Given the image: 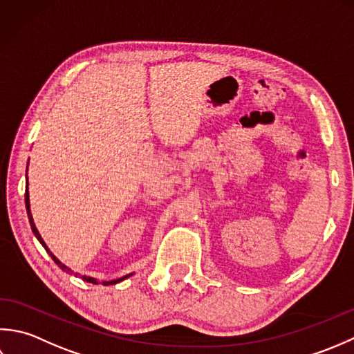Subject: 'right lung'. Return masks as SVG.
I'll list each match as a JSON object with an SVG mask.
<instances>
[{
	"instance_id": "1",
	"label": "right lung",
	"mask_w": 354,
	"mask_h": 354,
	"mask_svg": "<svg viewBox=\"0 0 354 354\" xmlns=\"http://www.w3.org/2000/svg\"><path fill=\"white\" fill-rule=\"evenodd\" d=\"M27 169H28V162H27ZM27 176V174H26ZM26 209H27V217H28V223H30V227H32V232L35 234V236L38 238V241L42 244V248H44L46 250H47V254L53 258V261L59 266V268L64 270V272H67V273H70V275H75V277H81L79 275V273H75L73 270H71L70 268H67L66 264H62L59 259H57L52 252H50V249L47 248V244L44 243V240H42V236L39 235V232H38V229H36V226H35V221H33V217H32V212H30V198H28V178L26 177ZM131 275H134V273H128V275H125V277H122V278H118V279H111V281H102V284L104 286H113V284H118V283H120V281H124V279H127L128 277H131ZM84 281H86V283H91V284H99L100 281L97 279V278H93V277H86V275H84V277H81Z\"/></svg>"
}]
</instances>
